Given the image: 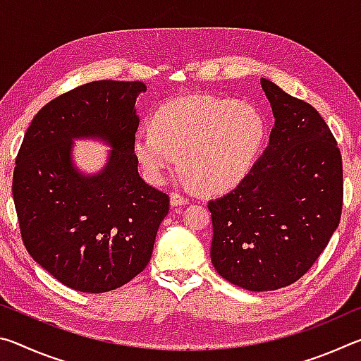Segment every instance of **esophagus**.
Returning <instances> with one entry per match:
<instances>
[{"label":"esophagus","instance_id":"esophagus-1","mask_svg":"<svg viewBox=\"0 0 361 361\" xmlns=\"http://www.w3.org/2000/svg\"><path fill=\"white\" fill-rule=\"evenodd\" d=\"M170 204H172V207L186 205L188 204V199L183 197V195H180V194L172 192V194H170Z\"/></svg>","mask_w":361,"mask_h":361}]
</instances>
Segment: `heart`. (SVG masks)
Wrapping results in <instances>:
<instances>
[{"label":"heart","mask_w":361,"mask_h":361,"mask_svg":"<svg viewBox=\"0 0 361 361\" xmlns=\"http://www.w3.org/2000/svg\"><path fill=\"white\" fill-rule=\"evenodd\" d=\"M266 137L252 105L212 95H188L152 116V130L133 138V152L152 185L166 181L180 156L181 180L205 192H224L245 178Z\"/></svg>","instance_id":"obj_1"}]
</instances>
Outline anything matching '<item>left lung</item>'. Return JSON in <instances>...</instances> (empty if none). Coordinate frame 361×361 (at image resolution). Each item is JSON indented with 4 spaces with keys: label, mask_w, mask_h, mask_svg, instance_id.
<instances>
[{
    "label": "left lung",
    "mask_w": 361,
    "mask_h": 361,
    "mask_svg": "<svg viewBox=\"0 0 361 361\" xmlns=\"http://www.w3.org/2000/svg\"><path fill=\"white\" fill-rule=\"evenodd\" d=\"M276 118L262 152L234 191L210 200V256L250 291L301 279L328 245L342 212V159L319 111L261 78Z\"/></svg>",
    "instance_id": "1"
}]
</instances>
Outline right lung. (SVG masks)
Instances as JSON below:
<instances>
[{"mask_svg": "<svg viewBox=\"0 0 361 361\" xmlns=\"http://www.w3.org/2000/svg\"><path fill=\"white\" fill-rule=\"evenodd\" d=\"M140 81H94L49 102L16 159L12 195L30 256L60 283L82 293L119 288L151 259L169 195L138 173L133 138ZM111 150L100 173L72 162L75 139Z\"/></svg>", "mask_w": 361, "mask_h": 361, "instance_id": "right-lung-1", "label": "right lung"}]
</instances>
